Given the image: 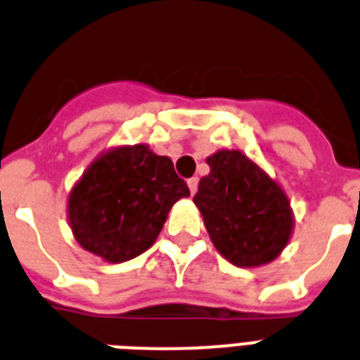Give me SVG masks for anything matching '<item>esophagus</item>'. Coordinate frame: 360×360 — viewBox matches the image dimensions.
I'll return each mask as SVG.
<instances>
[{
	"mask_svg": "<svg viewBox=\"0 0 360 360\" xmlns=\"http://www.w3.org/2000/svg\"><path fill=\"white\" fill-rule=\"evenodd\" d=\"M188 188H190V194L194 195L195 190H198V177H192V179H188Z\"/></svg>",
	"mask_w": 360,
	"mask_h": 360,
	"instance_id": "esophagus-1",
	"label": "esophagus"
}]
</instances>
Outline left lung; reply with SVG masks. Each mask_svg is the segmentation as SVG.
Returning a JSON list of instances; mask_svg holds the SVG:
<instances>
[{
  "label": "left lung",
  "mask_w": 360,
  "mask_h": 360,
  "mask_svg": "<svg viewBox=\"0 0 360 360\" xmlns=\"http://www.w3.org/2000/svg\"><path fill=\"white\" fill-rule=\"evenodd\" d=\"M207 165L194 203L216 251L238 268L276 261L294 231L285 190L238 150L216 151Z\"/></svg>",
  "instance_id": "obj_1"
}]
</instances>
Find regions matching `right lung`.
<instances>
[{
	"label": "right lung",
	"mask_w": 360,
	"mask_h": 360,
	"mask_svg": "<svg viewBox=\"0 0 360 360\" xmlns=\"http://www.w3.org/2000/svg\"><path fill=\"white\" fill-rule=\"evenodd\" d=\"M190 190L170 157L148 144L116 146L84 170L68 195V224L83 250L118 264L150 250L175 201Z\"/></svg>",
	"instance_id": "right-lung-1"
}]
</instances>
